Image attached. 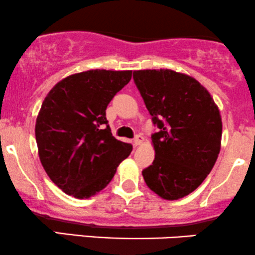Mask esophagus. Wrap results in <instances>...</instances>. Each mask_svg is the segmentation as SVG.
<instances>
[{"label": "esophagus", "instance_id": "34e87169", "mask_svg": "<svg viewBox=\"0 0 255 255\" xmlns=\"http://www.w3.org/2000/svg\"><path fill=\"white\" fill-rule=\"evenodd\" d=\"M142 142H143V136L136 135L135 137H134V145L135 146H140Z\"/></svg>", "mask_w": 255, "mask_h": 255}]
</instances>
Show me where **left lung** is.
<instances>
[{"mask_svg": "<svg viewBox=\"0 0 255 255\" xmlns=\"http://www.w3.org/2000/svg\"><path fill=\"white\" fill-rule=\"evenodd\" d=\"M133 78L159 128L152 135L154 160L142 171L145 183L167 201L185 197L203 183L219 157V107L209 91L185 73L139 70Z\"/></svg>", "mask_w": 255, "mask_h": 255, "instance_id": "obj_1", "label": "left lung"}]
</instances>
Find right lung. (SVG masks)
<instances>
[{
  "label": "right lung",
  "instance_id": "1",
  "mask_svg": "<svg viewBox=\"0 0 255 255\" xmlns=\"http://www.w3.org/2000/svg\"><path fill=\"white\" fill-rule=\"evenodd\" d=\"M131 71L89 70L58 82L36 118L35 139L42 167L58 188L89 198L113 179L131 145L113 136L106 109L129 83Z\"/></svg>",
  "mask_w": 255,
  "mask_h": 255
}]
</instances>
